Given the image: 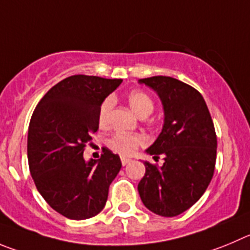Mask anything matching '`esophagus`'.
I'll return each mask as SVG.
<instances>
[{"label":"esophagus","instance_id":"esophagus-1","mask_svg":"<svg viewBox=\"0 0 250 250\" xmlns=\"http://www.w3.org/2000/svg\"><path fill=\"white\" fill-rule=\"evenodd\" d=\"M121 162H122V165H127L128 163L132 162V159H129V158H125V157H122V158H121Z\"/></svg>","mask_w":250,"mask_h":250}]
</instances>
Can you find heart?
<instances>
[{"label": "heart", "mask_w": 250, "mask_h": 250, "mask_svg": "<svg viewBox=\"0 0 250 250\" xmlns=\"http://www.w3.org/2000/svg\"><path fill=\"white\" fill-rule=\"evenodd\" d=\"M128 104L133 112L139 116V117H148L149 114L154 109V102L151 97L144 91H132L128 95ZM113 104V100L111 97H107L104 100L99 109V123L104 125L107 122V117ZM146 143V138L138 134H127V133H116L114 136L107 142V146L109 149L122 155H130L137 150V148Z\"/></svg>", "instance_id": "obj_1"}]
</instances>
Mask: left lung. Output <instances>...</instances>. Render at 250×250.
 I'll use <instances>...</instances> for the list:
<instances>
[{
    "label": "left lung",
    "mask_w": 250,
    "mask_h": 250,
    "mask_svg": "<svg viewBox=\"0 0 250 250\" xmlns=\"http://www.w3.org/2000/svg\"><path fill=\"white\" fill-rule=\"evenodd\" d=\"M139 83L158 93L164 108L162 133L146 153L162 167L144 162L146 174L138 192L149 211L175 217L204 195L213 176L217 137L207 104L192 86L170 76L141 79Z\"/></svg>",
    "instance_id": "obj_1"
}]
</instances>
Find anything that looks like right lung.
Instances as JSON below:
<instances>
[{
    "instance_id": "right-lung-1",
    "label": "right lung",
    "mask_w": 250,
    "mask_h": 250,
    "mask_svg": "<svg viewBox=\"0 0 250 250\" xmlns=\"http://www.w3.org/2000/svg\"><path fill=\"white\" fill-rule=\"evenodd\" d=\"M121 83V79L69 76L44 95L30 118V175L46 204L70 220L100 213L122 167L120 157L108 149L99 160L83 159L86 144L99 129L100 106Z\"/></svg>"
}]
</instances>
